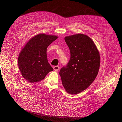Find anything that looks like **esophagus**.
<instances>
[{"mask_svg": "<svg viewBox=\"0 0 122 122\" xmlns=\"http://www.w3.org/2000/svg\"><path fill=\"white\" fill-rule=\"evenodd\" d=\"M53 68H54V71H57L59 70L60 67L58 66H54V67H53Z\"/></svg>", "mask_w": 122, "mask_h": 122, "instance_id": "obj_1", "label": "esophagus"}]
</instances>
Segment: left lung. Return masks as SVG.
<instances>
[{
  "label": "left lung",
  "instance_id": "8db88e82",
  "mask_svg": "<svg viewBox=\"0 0 122 122\" xmlns=\"http://www.w3.org/2000/svg\"><path fill=\"white\" fill-rule=\"evenodd\" d=\"M71 58L60 71L66 91L76 94L85 90L94 81L100 67V55L93 41L82 34L66 37Z\"/></svg>",
  "mask_w": 122,
  "mask_h": 122
}]
</instances>
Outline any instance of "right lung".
Here are the masks:
<instances>
[{"label":"right lung","mask_w":122,"mask_h":122,"mask_svg":"<svg viewBox=\"0 0 122 122\" xmlns=\"http://www.w3.org/2000/svg\"><path fill=\"white\" fill-rule=\"evenodd\" d=\"M57 36L40 34L29 40L18 57V66L22 76L28 82L43 80L54 69L48 62L47 49Z\"/></svg>","instance_id":"obj_1"}]
</instances>
